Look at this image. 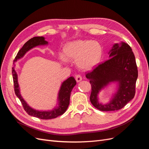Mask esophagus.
Instances as JSON below:
<instances>
[{
  "label": "esophagus",
  "instance_id": "obj_1",
  "mask_svg": "<svg viewBox=\"0 0 149 149\" xmlns=\"http://www.w3.org/2000/svg\"><path fill=\"white\" fill-rule=\"evenodd\" d=\"M76 81H77L78 83L81 81L82 80V77H81V76L80 74H77V75L76 76Z\"/></svg>",
  "mask_w": 149,
  "mask_h": 149
}]
</instances>
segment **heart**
<instances>
[{
	"mask_svg": "<svg viewBox=\"0 0 149 149\" xmlns=\"http://www.w3.org/2000/svg\"><path fill=\"white\" fill-rule=\"evenodd\" d=\"M64 54L60 53L59 59L63 64L70 60H76V64L83 70L94 68L101 60L102 49L101 45L91 40H79L66 44Z\"/></svg>",
	"mask_w": 149,
	"mask_h": 149,
	"instance_id": "obj_1",
	"label": "heart"
}]
</instances>
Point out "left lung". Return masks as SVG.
I'll use <instances>...</instances> for the list:
<instances>
[{"instance_id": "1", "label": "left lung", "mask_w": 149, "mask_h": 149, "mask_svg": "<svg viewBox=\"0 0 149 149\" xmlns=\"http://www.w3.org/2000/svg\"><path fill=\"white\" fill-rule=\"evenodd\" d=\"M109 53V59L86 74L91 85L90 101L96 109L102 111L119 110L132 100L138 77L136 58L128 44L116 43ZM111 82L118 83V91L110 103L102 105L98 102L97 94Z\"/></svg>"}]
</instances>
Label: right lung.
Listing matches in <instances>:
<instances>
[{"mask_svg": "<svg viewBox=\"0 0 149 149\" xmlns=\"http://www.w3.org/2000/svg\"><path fill=\"white\" fill-rule=\"evenodd\" d=\"M47 44H48V42L45 41V38L43 37H35L30 39L29 41L26 42L24 45V46L18 52L14 60H13V62L17 61V60L23 57L25 54L32 48ZM12 76L15 93L21 101L24 110L29 115L42 119H54L65 113L70 104L71 92L73 87L76 84V80L73 76H71L69 78H68L62 83L59 94H58V101H59V106H58V107L50 111H39L30 107L20 95L19 88V86L18 84L17 74L13 67L12 68Z\"/></svg>", "mask_w": 149, "mask_h": 149, "instance_id": "add662e5", "label": "right lung"}]
</instances>
